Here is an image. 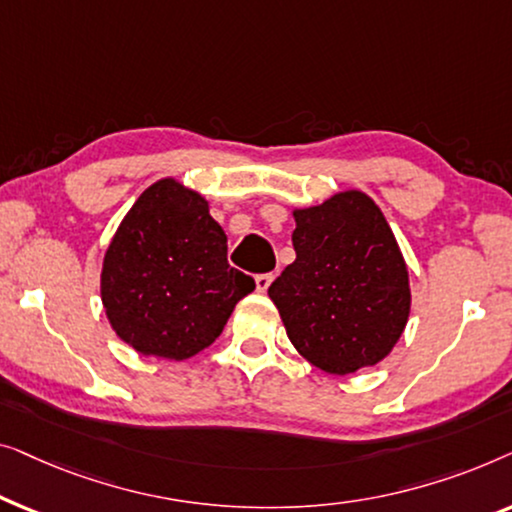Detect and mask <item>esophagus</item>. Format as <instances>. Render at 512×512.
Returning a JSON list of instances; mask_svg holds the SVG:
<instances>
[{
    "instance_id": "1",
    "label": "esophagus",
    "mask_w": 512,
    "mask_h": 512,
    "mask_svg": "<svg viewBox=\"0 0 512 512\" xmlns=\"http://www.w3.org/2000/svg\"><path fill=\"white\" fill-rule=\"evenodd\" d=\"M271 280H273V273H259V276L255 278V287H257V292H266V290H269Z\"/></svg>"
}]
</instances>
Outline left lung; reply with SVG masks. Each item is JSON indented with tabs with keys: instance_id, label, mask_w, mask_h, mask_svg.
<instances>
[{
	"instance_id": "obj_1",
	"label": "left lung",
	"mask_w": 512,
	"mask_h": 512,
	"mask_svg": "<svg viewBox=\"0 0 512 512\" xmlns=\"http://www.w3.org/2000/svg\"><path fill=\"white\" fill-rule=\"evenodd\" d=\"M292 215L297 259L269 287L292 345L334 376L383 362L410 313L408 266L383 211L345 190Z\"/></svg>"
}]
</instances>
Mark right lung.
Masks as SVG:
<instances>
[{
  "instance_id": "right-lung-1",
  "label": "right lung",
  "mask_w": 512,
  "mask_h": 512,
  "mask_svg": "<svg viewBox=\"0 0 512 512\" xmlns=\"http://www.w3.org/2000/svg\"><path fill=\"white\" fill-rule=\"evenodd\" d=\"M255 280L227 262V236L208 201L176 178L143 190L102 266L111 327L146 357L183 362L222 334Z\"/></svg>"
}]
</instances>
